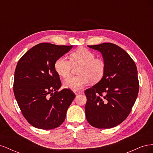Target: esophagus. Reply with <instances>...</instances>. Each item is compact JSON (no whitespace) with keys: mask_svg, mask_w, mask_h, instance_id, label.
Masks as SVG:
<instances>
[{"mask_svg":"<svg viewBox=\"0 0 153 153\" xmlns=\"http://www.w3.org/2000/svg\"><path fill=\"white\" fill-rule=\"evenodd\" d=\"M81 93H82V91H77V92H75V94L76 95L80 94H81Z\"/></svg>","mask_w":153,"mask_h":153,"instance_id":"1","label":"esophagus"}]
</instances>
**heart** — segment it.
<instances>
[{
    "instance_id": "heart-1",
    "label": "heart",
    "mask_w": 153,
    "mask_h": 153,
    "mask_svg": "<svg viewBox=\"0 0 153 153\" xmlns=\"http://www.w3.org/2000/svg\"><path fill=\"white\" fill-rule=\"evenodd\" d=\"M73 65H81L80 75L71 76L64 81V87L73 91H80L87 85L90 80L97 83L102 79L105 72L106 64L103 59L95 58V54L88 49L82 48L71 55V61L65 56L58 58L54 64L55 71L61 76L70 75Z\"/></svg>"
}]
</instances>
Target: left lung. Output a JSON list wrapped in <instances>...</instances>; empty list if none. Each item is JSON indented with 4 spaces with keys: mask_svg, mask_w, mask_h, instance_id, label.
<instances>
[{
    "mask_svg": "<svg viewBox=\"0 0 153 153\" xmlns=\"http://www.w3.org/2000/svg\"><path fill=\"white\" fill-rule=\"evenodd\" d=\"M88 47L101 53L106 69L102 79L85 91L86 119L97 128H114L127 118L137 100L139 84L136 64L126 51L115 44Z\"/></svg>",
    "mask_w": 153,
    "mask_h": 153,
    "instance_id": "left-lung-1",
    "label": "left lung"
}]
</instances>
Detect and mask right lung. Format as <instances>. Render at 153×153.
Wrapping results in <instances>:
<instances>
[{
  "instance_id": "1",
  "label": "right lung",
  "mask_w": 153,
  "mask_h": 153,
  "mask_svg": "<svg viewBox=\"0 0 153 153\" xmlns=\"http://www.w3.org/2000/svg\"><path fill=\"white\" fill-rule=\"evenodd\" d=\"M72 47L39 43L27 51L17 63L14 94L24 117L35 128L54 129L65 120L75 94L69 89L58 91L61 82L54 64Z\"/></svg>"
}]
</instances>
